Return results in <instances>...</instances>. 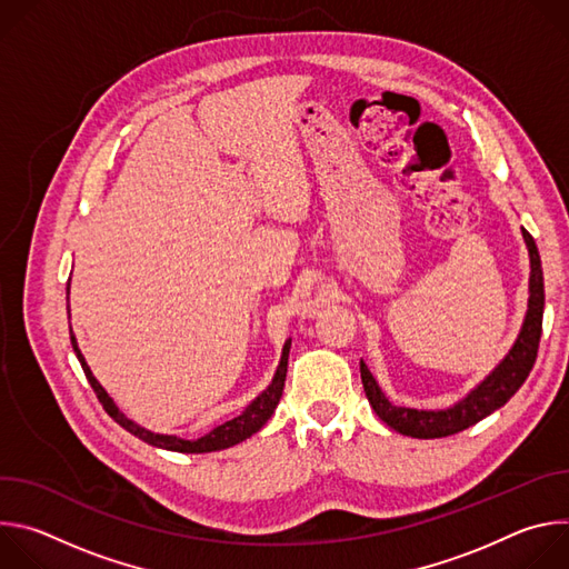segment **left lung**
<instances>
[{
    "mask_svg": "<svg viewBox=\"0 0 569 569\" xmlns=\"http://www.w3.org/2000/svg\"><path fill=\"white\" fill-rule=\"evenodd\" d=\"M525 246L529 250V301H527V312L522 329L509 349V353L500 360V365L486 376L479 385H475L461 400L446 410H417V408H398L393 405L385 391L380 389L378 380L360 360V376L365 385V393L371 402L373 412L378 415L380 421H385L391 430L405 435V437H415V439H441L457 435L477 421L486 419L500 410L505 402L522 387L527 380L536 353H538V342H540V331H542V310H545V283H542V266H540V254L536 248V240L527 229H522Z\"/></svg>",
    "mask_w": 569,
    "mask_h": 569,
    "instance_id": "left-lung-1",
    "label": "left lung"
}]
</instances>
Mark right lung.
<instances>
[{
  "mask_svg": "<svg viewBox=\"0 0 569 569\" xmlns=\"http://www.w3.org/2000/svg\"><path fill=\"white\" fill-rule=\"evenodd\" d=\"M67 312H69V283H67ZM71 336V347L76 351V358L80 362V367H83L92 389L97 391L103 410L121 426L126 428L130 435L139 437L141 441H146L148 446H154V448H161V450H173V452H187V455H202V452H216V450H224V448H231L240 441L250 439L252 435H257L266 423L268 419L272 417V412L277 410L279 405V398L283 393V382H286V373H288V353H290V345L292 340L288 338L283 349H281V360L277 365V371L272 376V382L248 405L246 410H242L238 417H233L231 421H224L222 426L209 430L207 435L198 437V439H182L178 435H159V432H150L148 428H141L139 423H134L132 419H128L119 408L117 402L112 400V396L103 389V385L94 378L90 365L86 362V356L80 353L78 349V342H76V336L73 331H69Z\"/></svg>",
  "mask_w": 569,
  "mask_h": 569,
  "instance_id": "right-lung-1",
  "label": "right lung"
}]
</instances>
